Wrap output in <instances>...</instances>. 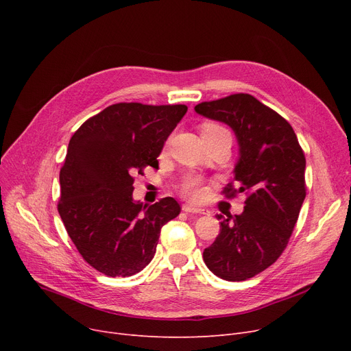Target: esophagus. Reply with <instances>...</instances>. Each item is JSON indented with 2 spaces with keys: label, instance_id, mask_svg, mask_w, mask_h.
I'll use <instances>...</instances> for the list:
<instances>
[{
  "label": "esophagus",
  "instance_id": "34e87169",
  "mask_svg": "<svg viewBox=\"0 0 351 351\" xmlns=\"http://www.w3.org/2000/svg\"><path fill=\"white\" fill-rule=\"evenodd\" d=\"M182 209H183V212H188V213H199V215H208L209 213V210H206V209L196 208V206H192V205H183Z\"/></svg>",
  "mask_w": 351,
  "mask_h": 351
}]
</instances>
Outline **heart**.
Segmentation results:
<instances>
[{
  "instance_id": "1",
  "label": "heart",
  "mask_w": 351,
  "mask_h": 351,
  "mask_svg": "<svg viewBox=\"0 0 351 351\" xmlns=\"http://www.w3.org/2000/svg\"><path fill=\"white\" fill-rule=\"evenodd\" d=\"M220 132H228L226 129L215 122H205L202 125V135H215ZM183 196H186L188 199L192 200H200L205 196L206 189L204 186V180H202L196 175H189L185 178V180L182 182V188H180Z\"/></svg>"
}]
</instances>
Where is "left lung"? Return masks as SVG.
<instances>
[{
    "instance_id": "left-lung-1",
    "label": "left lung",
    "mask_w": 351,
    "mask_h": 351,
    "mask_svg": "<svg viewBox=\"0 0 351 351\" xmlns=\"http://www.w3.org/2000/svg\"><path fill=\"white\" fill-rule=\"evenodd\" d=\"M195 110L230 126L237 139L239 188L229 183L225 193L246 192V206L220 222L204 261L217 278L242 282L273 265L287 246L306 197V158L290 123L249 94L202 102Z\"/></svg>"
}]
</instances>
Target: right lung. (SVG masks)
<instances>
[{
	"instance_id": "right-lung-1",
	"label": "right lung",
	"mask_w": 351,
	"mask_h": 351,
	"mask_svg": "<svg viewBox=\"0 0 351 351\" xmlns=\"http://www.w3.org/2000/svg\"><path fill=\"white\" fill-rule=\"evenodd\" d=\"M186 105L115 104L72 135L60 172L58 212L84 259L110 278L139 273L154 259L160 229L180 213L173 197L134 200V175L158 156Z\"/></svg>"
}]
</instances>
